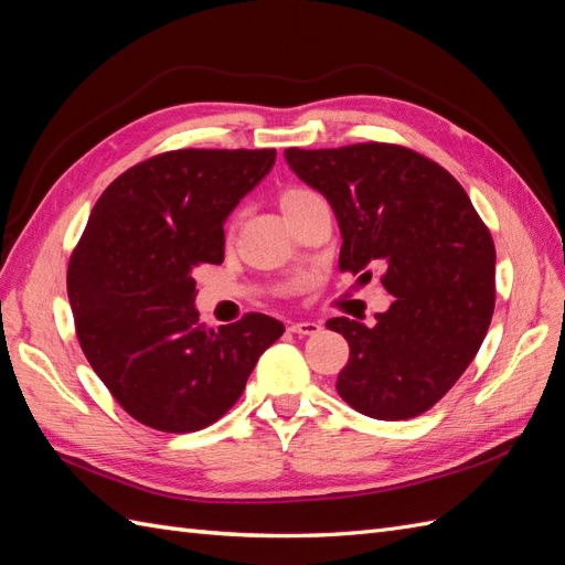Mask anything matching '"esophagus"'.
Wrapping results in <instances>:
<instances>
[{
  "label": "esophagus",
  "instance_id": "obj_1",
  "mask_svg": "<svg viewBox=\"0 0 565 565\" xmlns=\"http://www.w3.org/2000/svg\"><path fill=\"white\" fill-rule=\"evenodd\" d=\"M288 330H291L294 334H300V337H315L322 332V324L320 322H294Z\"/></svg>",
  "mask_w": 565,
  "mask_h": 565
}]
</instances>
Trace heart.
<instances>
[{"label": "heart", "instance_id": "heart-1", "mask_svg": "<svg viewBox=\"0 0 565 565\" xmlns=\"http://www.w3.org/2000/svg\"><path fill=\"white\" fill-rule=\"evenodd\" d=\"M310 196H315V192L306 190V188H288L284 194H281V212H291L294 206L308 202Z\"/></svg>", "mask_w": 565, "mask_h": 565}]
</instances>
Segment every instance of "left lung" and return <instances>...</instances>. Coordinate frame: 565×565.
<instances>
[{
    "label": "left lung",
    "instance_id": "left-lung-1",
    "mask_svg": "<svg viewBox=\"0 0 565 565\" xmlns=\"http://www.w3.org/2000/svg\"><path fill=\"white\" fill-rule=\"evenodd\" d=\"M294 173L318 190L342 231L339 269L395 296L375 327L327 322L349 342L337 392L353 409L404 422L448 392L489 332L495 306V247L448 170L395 143L286 149Z\"/></svg>",
    "mask_w": 565,
    "mask_h": 565
}]
</instances>
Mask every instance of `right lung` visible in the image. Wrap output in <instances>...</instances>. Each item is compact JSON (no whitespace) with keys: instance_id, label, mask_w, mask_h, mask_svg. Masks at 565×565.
<instances>
[{"instance_id":"right-lung-1","label":"right lung","mask_w":565,"mask_h":565,"mask_svg":"<svg viewBox=\"0 0 565 565\" xmlns=\"http://www.w3.org/2000/svg\"><path fill=\"white\" fill-rule=\"evenodd\" d=\"M274 161V149L168 151L110 182L90 212L67 269L76 337L139 424L166 433L214 424L284 334L262 312L206 327L192 279L200 265H221L223 223Z\"/></svg>"}]
</instances>
